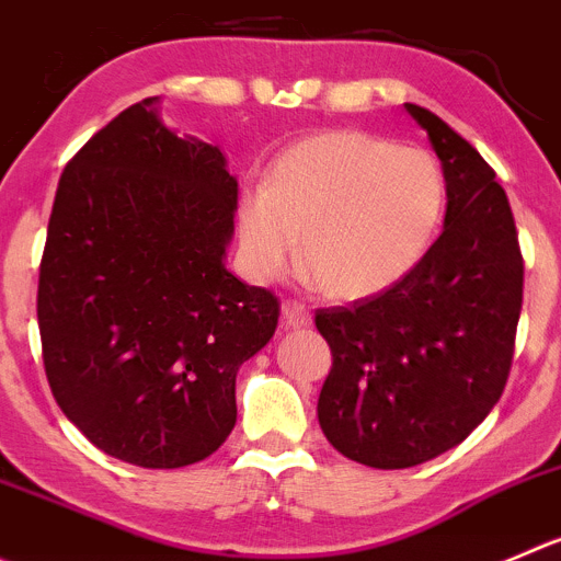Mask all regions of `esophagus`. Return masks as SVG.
<instances>
[{
    "mask_svg": "<svg viewBox=\"0 0 561 561\" xmlns=\"http://www.w3.org/2000/svg\"><path fill=\"white\" fill-rule=\"evenodd\" d=\"M280 322H284V328H306V324H311V313L306 311L302 302L286 300L280 306Z\"/></svg>",
    "mask_w": 561,
    "mask_h": 561,
    "instance_id": "34e87169",
    "label": "esophagus"
}]
</instances>
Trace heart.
Returning <instances> with one entry per match:
<instances>
[{"label": "heart", "mask_w": 561, "mask_h": 561, "mask_svg": "<svg viewBox=\"0 0 561 561\" xmlns=\"http://www.w3.org/2000/svg\"><path fill=\"white\" fill-rule=\"evenodd\" d=\"M446 184L421 148H397L366 131H324L297 142L264 190L237 209L239 261L255 280L284 275L295 259L317 289L364 300L402 280L444 217Z\"/></svg>", "instance_id": "heart-1"}]
</instances>
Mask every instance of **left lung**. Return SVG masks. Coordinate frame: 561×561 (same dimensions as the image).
<instances>
[{
  "label": "left lung",
  "instance_id": "obj_1",
  "mask_svg": "<svg viewBox=\"0 0 561 561\" xmlns=\"http://www.w3.org/2000/svg\"><path fill=\"white\" fill-rule=\"evenodd\" d=\"M446 179L444 233L391 289L319 308L333 352L319 426L369 468H413L462 444L504 393L524 255L493 168L435 112L404 104Z\"/></svg>",
  "mask_w": 561,
  "mask_h": 561
}]
</instances>
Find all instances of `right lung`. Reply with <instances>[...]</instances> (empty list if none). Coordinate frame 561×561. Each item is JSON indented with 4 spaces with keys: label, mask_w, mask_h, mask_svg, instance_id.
Returning a JSON list of instances; mask_svg holds the SVG:
<instances>
[{
    "label": "right lung",
    "mask_w": 561,
    "mask_h": 561,
    "mask_svg": "<svg viewBox=\"0 0 561 561\" xmlns=\"http://www.w3.org/2000/svg\"><path fill=\"white\" fill-rule=\"evenodd\" d=\"M131 104L66 164L37 328L51 393L110 457L206 460L237 424V371L272 339V291L226 270L237 179L220 148Z\"/></svg>",
    "instance_id": "1"
}]
</instances>
